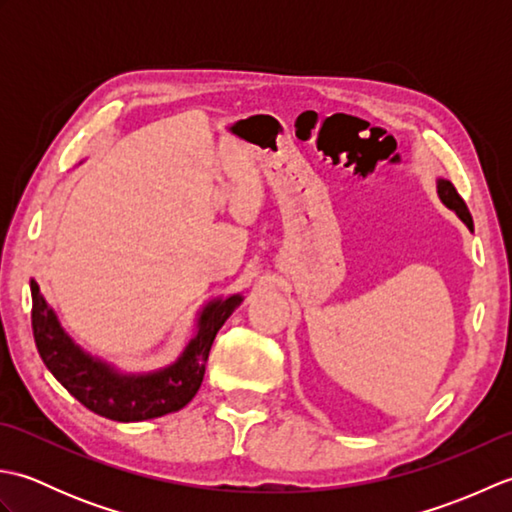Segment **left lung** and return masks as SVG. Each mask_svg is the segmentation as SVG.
<instances>
[{"label": "left lung", "mask_w": 512, "mask_h": 512, "mask_svg": "<svg viewBox=\"0 0 512 512\" xmlns=\"http://www.w3.org/2000/svg\"><path fill=\"white\" fill-rule=\"evenodd\" d=\"M436 187H438V198H440V202H442L444 206H447V209H451L455 215H458L460 220L466 224V228H469V231H473V217H471L469 209H466V204H464V200L458 195V191H455L451 180L438 178V180H436Z\"/></svg>", "instance_id": "1"}]
</instances>
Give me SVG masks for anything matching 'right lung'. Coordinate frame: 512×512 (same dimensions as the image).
I'll return each instance as SVG.
<instances>
[{
  "mask_svg": "<svg viewBox=\"0 0 512 512\" xmlns=\"http://www.w3.org/2000/svg\"><path fill=\"white\" fill-rule=\"evenodd\" d=\"M32 332L41 361L70 394L103 418L140 422L187 407L202 385L206 358L215 334L244 297L228 295L206 301L195 314L193 336L176 361L154 372H125L90 354L65 332L57 312L30 279Z\"/></svg>",
  "mask_w": 512,
  "mask_h": 512,
  "instance_id": "right-lung-1",
  "label": "right lung"
}]
</instances>
